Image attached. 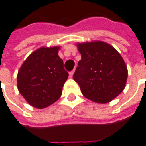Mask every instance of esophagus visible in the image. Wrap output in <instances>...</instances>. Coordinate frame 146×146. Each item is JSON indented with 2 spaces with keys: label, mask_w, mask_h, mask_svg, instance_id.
<instances>
[{
  "label": "esophagus",
  "mask_w": 146,
  "mask_h": 146,
  "mask_svg": "<svg viewBox=\"0 0 146 146\" xmlns=\"http://www.w3.org/2000/svg\"><path fill=\"white\" fill-rule=\"evenodd\" d=\"M74 72H75V70H72L71 72H70V77H72V76H73V73H74Z\"/></svg>",
  "instance_id": "obj_1"
}]
</instances>
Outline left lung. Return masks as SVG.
Listing matches in <instances>:
<instances>
[{
	"label": "left lung",
	"instance_id": "8db88e82",
	"mask_svg": "<svg viewBox=\"0 0 146 146\" xmlns=\"http://www.w3.org/2000/svg\"><path fill=\"white\" fill-rule=\"evenodd\" d=\"M81 60L73 79L82 94L92 101L106 104L119 96L128 76L125 62L119 52L104 42L77 44Z\"/></svg>",
	"mask_w": 146,
	"mask_h": 146
}]
</instances>
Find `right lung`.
<instances>
[{
  "label": "right lung",
  "instance_id": "1",
  "mask_svg": "<svg viewBox=\"0 0 146 146\" xmlns=\"http://www.w3.org/2000/svg\"><path fill=\"white\" fill-rule=\"evenodd\" d=\"M58 50L55 46L35 50L27 57L18 72L19 92L34 108H46L62 96L69 73L58 54Z\"/></svg>",
  "mask_w": 146,
  "mask_h": 146
}]
</instances>
